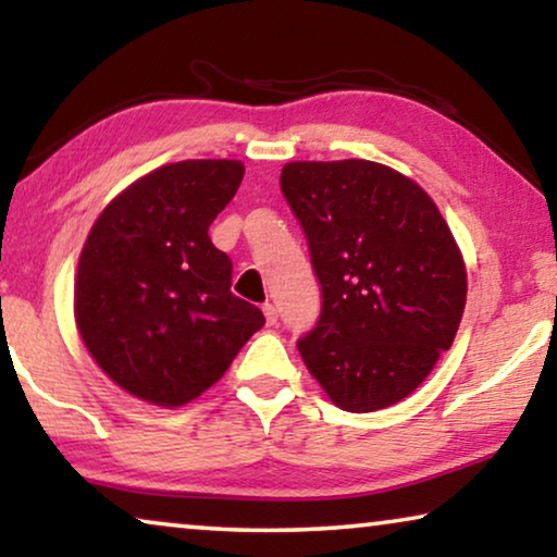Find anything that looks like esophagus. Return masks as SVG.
Here are the masks:
<instances>
[{"instance_id":"1","label":"esophagus","mask_w":557,"mask_h":557,"mask_svg":"<svg viewBox=\"0 0 557 557\" xmlns=\"http://www.w3.org/2000/svg\"><path fill=\"white\" fill-rule=\"evenodd\" d=\"M263 314H265V322H269L271 326L278 322V311H276V307H273V304H263Z\"/></svg>"}]
</instances>
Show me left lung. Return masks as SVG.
Returning <instances> with one entry per match:
<instances>
[{
    "instance_id": "1",
    "label": "left lung",
    "mask_w": 557,
    "mask_h": 557,
    "mask_svg": "<svg viewBox=\"0 0 557 557\" xmlns=\"http://www.w3.org/2000/svg\"><path fill=\"white\" fill-rule=\"evenodd\" d=\"M281 193L322 284V317L296 345L311 377L349 413L408 398L467 307V265L436 202L368 159L288 162Z\"/></svg>"
}]
</instances>
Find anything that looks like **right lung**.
Here are the masks:
<instances>
[{
	"mask_svg": "<svg viewBox=\"0 0 557 557\" xmlns=\"http://www.w3.org/2000/svg\"><path fill=\"white\" fill-rule=\"evenodd\" d=\"M238 159H185L106 205L78 258L73 314L98 368L134 398L180 408L215 385L263 311L231 292L208 227L238 193Z\"/></svg>",
	"mask_w": 557,
	"mask_h": 557,
	"instance_id": "add662e5",
	"label": "right lung"
}]
</instances>
